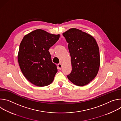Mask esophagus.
I'll list each match as a JSON object with an SVG mask.
<instances>
[{
    "mask_svg": "<svg viewBox=\"0 0 121 121\" xmlns=\"http://www.w3.org/2000/svg\"><path fill=\"white\" fill-rule=\"evenodd\" d=\"M57 66H58V68L59 69H60V70H61L62 66V64H61V63H60L59 64H58V65H57Z\"/></svg>",
    "mask_w": 121,
    "mask_h": 121,
    "instance_id": "34e87169",
    "label": "esophagus"
}]
</instances>
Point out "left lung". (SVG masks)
Masks as SVG:
<instances>
[{
  "instance_id": "obj_1",
  "label": "left lung",
  "mask_w": 121,
  "mask_h": 121,
  "mask_svg": "<svg viewBox=\"0 0 121 121\" xmlns=\"http://www.w3.org/2000/svg\"><path fill=\"white\" fill-rule=\"evenodd\" d=\"M68 43L72 71L67 78L74 84L84 86L97 76L100 66L98 45L90 34L76 28L63 33Z\"/></svg>"
}]
</instances>
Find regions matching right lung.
Segmentation results:
<instances>
[{"label":"right lung","instance_id":"add662e5","mask_svg":"<svg viewBox=\"0 0 121 121\" xmlns=\"http://www.w3.org/2000/svg\"><path fill=\"white\" fill-rule=\"evenodd\" d=\"M60 34L37 29L22 39L18 55V63L26 78L33 85L44 87L53 82L57 72L48 51L58 40Z\"/></svg>","mask_w":121,"mask_h":121}]
</instances>
